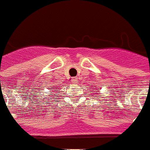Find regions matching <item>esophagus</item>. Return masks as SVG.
<instances>
[{
	"instance_id": "1",
	"label": "esophagus",
	"mask_w": 150,
	"mask_h": 150,
	"mask_svg": "<svg viewBox=\"0 0 150 150\" xmlns=\"http://www.w3.org/2000/svg\"><path fill=\"white\" fill-rule=\"evenodd\" d=\"M71 81L73 82V83H76L78 80H77V78H72Z\"/></svg>"
}]
</instances>
